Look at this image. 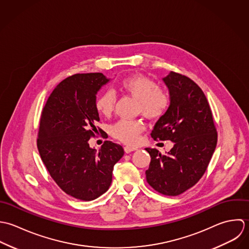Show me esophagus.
Returning <instances> with one entry per match:
<instances>
[{"label":"esophagus","mask_w":249,"mask_h":249,"mask_svg":"<svg viewBox=\"0 0 249 249\" xmlns=\"http://www.w3.org/2000/svg\"><path fill=\"white\" fill-rule=\"evenodd\" d=\"M135 150H137V148L131 147V146H125V147H124V151H125L126 153H130V152H133V151H135Z\"/></svg>","instance_id":"1"}]
</instances>
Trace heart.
<instances>
[{
  "label": "heart",
  "instance_id": "1",
  "mask_svg": "<svg viewBox=\"0 0 249 249\" xmlns=\"http://www.w3.org/2000/svg\"><path fill=\"white\" fill-rule=\"evenodd\" d=\"M119 89L124 94L138 100L137 111L149 119L161 117L169 107L168 93L144 75L135 74L122 79ZM115 102L114 91L107 89L97 97L95 107L101 115L108 116L114 109ZM144 129V123L140 119H120L110 127V135L123 143L135 145L139 143Z\"/></svg>",
  "mask_w": 249,
  "mask_h": 249
}]
</instances>
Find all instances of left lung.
<instances>
[{
	"mask_svg": "<svg viewBox=\"0 0 249 249\" xmlns=\"http://www.w3.org/2000/svg\"><path fill=\"white\" fill-rule=\"evenodd\" d=\"M170 105L152 130L155 141H170L167 154L146 148L151 161L146 180L158 193L177 196L204 175L217 142L213 113L202 89L189 77L170 71L163 78Z\"/></svg>",
	"mask_w": 249,
	"mask_h": 249,
	"instance_id": "left-lung-1",
	"label": "left lung"
}]
</instances>
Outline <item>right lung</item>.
Instances as JSON below:
<instances>
[{
  "mask_svg": "<svg viewBox=\"0 0 249 249\" xmlns=\"http://www.w3.org/2000/svg\"><path fill=\"white\" fill-rule=\"evenodd\" d=\"M108 82L102 73L75 74L60 82L43 107L37 148L51 177L68 196L98 198L111 183L114 164L124 155L120 144L104 142L90 148L99 114L96 93Z\"/></svg>",
  "mask_w": 249,
  "mask_h": 249,
  "instance_id": "1",
  "label": "right lung"
}]
</instances>
